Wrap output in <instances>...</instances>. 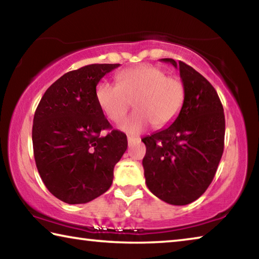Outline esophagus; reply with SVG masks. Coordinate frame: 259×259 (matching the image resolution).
<instances>
[{"label":"esophagus","mask_w":259,"mask_h":259,"mask_svg":"<svg viewBox=\"0 0 259 259\" xmlns=\"http://www.w3.org/2000/svg\"><path fill=\"white\" fill-rule=\"evenodd\" d=\"M139 140H140L139 137H133V136H128L129 145H131V144H134V143H138Z\"/></svg>","instance_id":"1"}]
</instances>
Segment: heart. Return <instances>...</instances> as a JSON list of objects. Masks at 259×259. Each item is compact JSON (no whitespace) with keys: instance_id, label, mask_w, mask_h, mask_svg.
Wrapping results in <instances>:
<instances>
[{"instance_id":"1","label":"heart","mask_w":259,"mask_h":259,"mask_svg":"<svg viewBox=\"0 0 259 259\" xmlns=\"http://www.w3.org/2000/svg\"><path fill=\"white\" fill-rule=\"evenodd\" d=\"M117 84L102 81L96 88V102L114 123L129 111L134 102L136 111L121 124L128 134H139L152 124L155 128L169 125L181 113L185 102V85L181 78L166 76L154 65H140L121 71Z\"/></svg>"}]
</instances>
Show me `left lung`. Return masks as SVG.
Returning a JSON list of instances; mask_svg holds the SVG:
<instances>
[{
  "instance_id": "8db88e82",
  "label": "left lung",
  "mask_w": 259,
  "mask_h": 259,
  "mask_svg": "<svg viewBox=\"0 0 259 259\" xmlns=\"http://www.w3.org/2000/svg\"><path fill=\"white\" fill-rule=\"evenodd\" d=\"M179 68L185 102L168 128L143 138L146 185L174 205L199 199L211 184L224 151L225 115L217 91L207 78L183 61L161 59Z\"/></svg>"
}]
</instances>
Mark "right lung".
<instances>
[{
    "instance_id": "obj_1",
    "label": "right lung",
    "mask_w": 259,
    "mask_h": 259,
    "mask_svg": "<svg viewBox=\"0 0 259 259\" xmlns=\"http://www.w3.org/2000/svg\"><path fill=\"white\" fill-rule=\"evenodd\" d=\"M120 64H91L48 88L33 120L38 174L52 195L68 204L90 202L111 187L114 166L128 147L96 102V87ZM103 130H111L103 136Z\"/></svg>"
}]
</instances>
